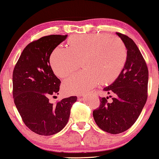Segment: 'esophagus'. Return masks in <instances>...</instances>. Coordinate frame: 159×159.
I'll use <instances>...</instances> for the list:
<instances>
[{
	"instance_id": "34e87169",
	"label": "esophagus",
	"mask_w": 159,
	"mask_h": 159,
	"mask_svg": "<svg viewBox=\"0 0 159 159\" xmlns=\"http://www.w3.org/2000/svg\"><path fill=\"white\" fill-rule=\"evenodd\" d=\"M96 93V91H95V90H93V91H92V92H91V93ZM82 95H80V96H82Z\"/></svg>"
}]
</instances>
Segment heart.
<instances>
[{
  "mask_svg": "<svg viewBox=\"0 0 159 159\" xmlns=\"http://www.w3.org/2000/svg\"><path fill=\"white\" fill-rule=\"evenodd\" d=\"M127 59V48L118 38L107 34H77L69 40V48L56 47L50 58L58 77L64 78L77 69L82 62L84 70L75 73L63 83L68 94L88 92L99 84L118 77Z\"/></svg>",
  "mask_w": 159,
  "mask_h": 159,
  "instance_id": "obj_1",
  "label": "heart"
}]
</instances>
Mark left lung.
Instances as JSON below:
<instances>
[{"label": "left lung", "mask_w": 159, "mask_h": 159, "mask_svg": "<svg viewBox=\"0 0 159 159\" xmlns=\"http://www.w3.org/2000/svg\"><path fill=\"white\" fill-rule=\"evenodd\" d=\"M116 34L127 50V60L116 80L103 88L114 95L112 102L108 103V97L101 98L99 108L93 112L99 128L111 134H119L134 125L146 103L148 82L147 64L137 45L125 34Z\"/></svg>", "instance_id": "8db88e82"}]
</instances>
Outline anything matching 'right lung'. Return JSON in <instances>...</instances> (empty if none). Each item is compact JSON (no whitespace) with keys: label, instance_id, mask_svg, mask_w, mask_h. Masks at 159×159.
<instances>
[{"label":"right lung","instance_id":"add662e5","mask_svg":"<svg viewBox=\"0 0 159 159\" xmlns=\"http://www.w3.org/2000/svg\"><path fill=\"white\" fill-rule=\"evenodd\" d=\"M66 38L67 34H51L30 43L23 50L13 71L16 107L25 125L40 135H52L63 129L77 99L70 96L55 105L49 102L50 96L58 95L61 84L50 65V56Z\"/></svg>","mask_w":159,"mask_h":159}]
</instances>
